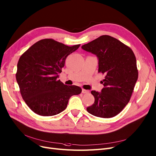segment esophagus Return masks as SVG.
<instances>
[{"instance_id":"obj_1","label":"esophagus","mask_w":156,"mask_h":156,"mask_svg":"<svg viewBox=\"0 0 156 156\" xmlns=\"http://www.w3.org/2000/svg\"><path fill=\"white\" fill-rule=\"evenodd\" d=\"M89 92H90L89 90H84V89L82 90V93H89Z\"/></svg>"}]
</instances>
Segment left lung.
Returning a JSON list of instances; mask_svg holds the SVG:
<instances>
[{"label":"left lung","mask_w":156,"mask_h":156,"mask_svg":"<svg viewBox=\"0 0 156 156\" xmlns=\"http://www.w3.org/2000/svg\"><path fill=\"white\" fill-rule=\"evenodd\" d=\"M84 51L97 55L98 72L105 75L101 92L91 91L95 102L87 108L97 117L112 118L126 107L138 80L136 59L132 49L120 41L103 35L83 45Z\"/></svg>","instance_id":"left-lung-1"}]
</instances>
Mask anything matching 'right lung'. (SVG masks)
Returning a JSON list of instances; mask_svg holds the SVG:
<instances>
[{"label": "right lung", "mask_w": 156, "mask_h": 156, "mask_svg": "<svg viewBox=\"0 0 156 156\" xmlns=\"http://www.w3.org/2000/svg\"><path fill=\"white\" fill-rule=\"evenodd\" d=\"M80 47H69L52 39L35 43L18 60L16 79L25 102L34 113L49 116L60 113L70 98L82 89L67 86L59 77L65 60Z\"/></svg>", "instance_id": "add662e5"}]
</instances>
